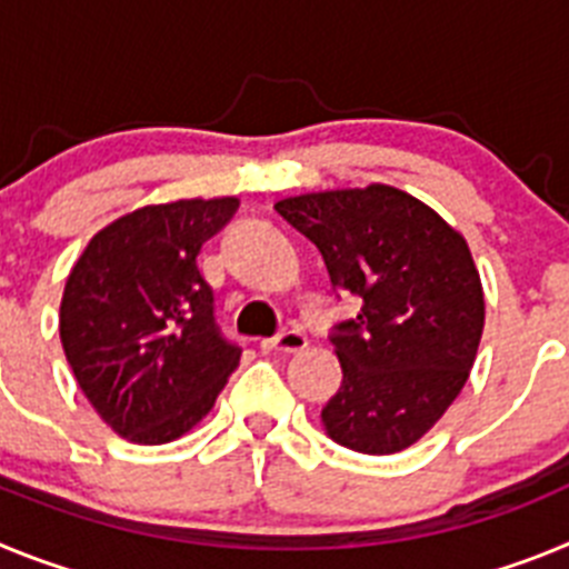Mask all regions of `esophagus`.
I'll list each match as a JSON object with an SVG mask.
<instances>
[{"label": "esophagus", "mask_w": 569, "mask_h": 569, "mask_svg": "<svg viewBox=\"0 0 569 569\" xmlns=\"http://www.w3.org/2000/svg\"><path fill=\"white\" fill-rule=\"evenodd\" d=\"M308 347V336L301 330H281L273 339L261 341V350H273V353H299Z\"/></svg>", "instance_id": "obj_1"}]
</instances>
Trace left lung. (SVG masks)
<instances>
[{"label": "left lung", "instance_id": "1", "mask_svg": "<svg viewBox=\"0 0 569 569\" xmlns=\"http://www.w3.org/2000/svg\"><path fill=\"white\" fill-rule=\"evenodd\" d=\"M276 213L319 248L333 293L361 299L330 330L341 387L325 430L356 453H399L445 416L476 361L485 293L467 241L387 184L290 196Z\"/></svg>", "mask_w": 569, "mask_h": 569}]
</instances>
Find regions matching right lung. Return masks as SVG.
Returning <instances> with one entry per match:
<instances>
[{"mask_svg":"<svg viewBox=\"0 0 569 569\" xmlns=\"http://www.w3.org/2000/svg\"><path fill=\"white\" fill-rule=\"evenodd\" d=\"M236 208L233 196L139 208L99 230L70 270L59 308L68 365L97 413L136 445L188 433L239 365L196 264Z\"/></svg>","mask_w":569,"mask_h":569,"instance_id":"1","label":"right lung"}]
</instances>
